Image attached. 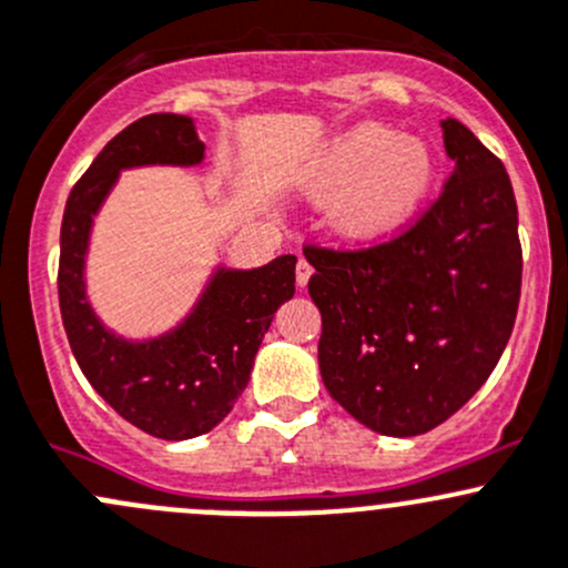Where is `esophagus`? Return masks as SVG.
<instances>
[{
  "label": "esophagus",
  "instance_id": "obj_1",
  "mask_svg": "<svg viewBox=\"0 0 568 568\" xmlns=\"http://www.w3.org/2000/svg\"><path fill=\"white\" fill-rule=\"evenodd\" d=\"M312 273H314L312 262H308L306 256H301V260H297V267H295V278H297V286H306V284H308V278H312Z\"/></svg>",
  "mask_w": 568,
  "mask_h": 568
}]
</instances>
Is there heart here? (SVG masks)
Segmentation results:
<instances>
[{"label": "heart", "instance_id": "b5f03b06", "mask_svg": "<svg viewBox=\"0 0 568 568\" xmlns=\"http://www.w3.org/2000/svg\"><path fill=\"white\" fill-rule=\"evenodd\" d=\"M435 178L429 148L366 122L338 136L314 169V194L341 196L333 226L349 243H374L418 213Z\"/></svg>", "mask_w": 568, "mask_h": 568}]
</instances>
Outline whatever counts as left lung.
Wrapping results in <instances>:
<instances>
[{
	"label": "left lung",
	"mask_w": 568,
	"mask_h": 568,
	"mask_svg": "<svg viewBox=\"0 0 568 568\" xmlns=\"http://www.w3.org/2000/svg\"><path fill=\"white\" fill-rule=\"evenodd\" d=\"M452 178L390 241L306 245L323 314L320 374L355 420L388 437L435 429L487 383L519 306L517 199L498 155L443 120Z\"/></svg>",
	"instance_id": "8db88e82"
}]
</instances>
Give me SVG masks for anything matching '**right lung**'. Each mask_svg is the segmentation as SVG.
<instances>
[{"label":"right lung","mask_w":568,"mask_h":568,"mask_svg":"<svg viewBox=\"0 0 568 568\" xmlns=\"http://www.w3.org/2000/svg\"><path fill=\"white\" fill-rule=\"evenodd\" d=\"M204 158L191 116L148 114L116 133L70 191L60 232V312L70 349L92 388L133 426L161 440H189L219 426L248 385L273 314L295 295L297 256L254 271L219 267L194 312L174 331L128 342L87 301L84 262L92 219L122 169L196 166Z\"/></svg>","instance_id":"add662e5"}]
</instances>
